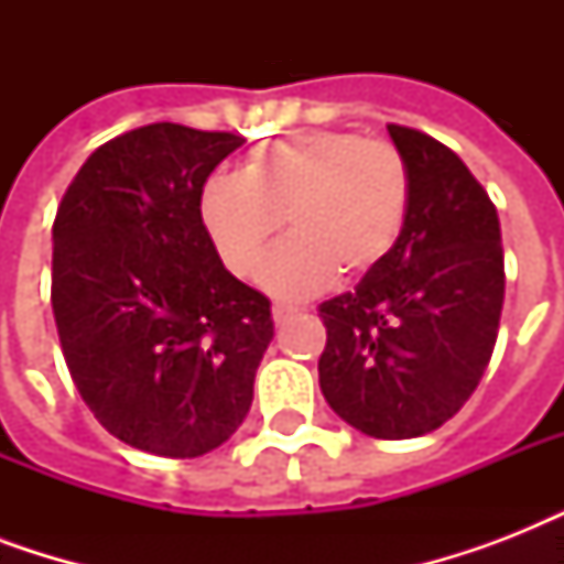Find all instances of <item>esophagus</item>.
<instances>
[{
	"instance_id": "1",
	"label": "esophagus",
	"mask_w": 564,
	"mask_h": 564,
	"mask_svg": "<svg viewBox=\"0 0 564 564\" xmlns=\"http://www.w3.org/2000/svg\"><path fill=\"white\" fill-rule=\"evenodd\" d=\"M295 313H299V310L290 307V304H274V307H272L274 325H283V322H286L290 316H295Z\"/></svg>"
}]
</instances>
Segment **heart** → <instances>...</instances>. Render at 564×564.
<instances>
[{
    "mask_svg": "<svg viewBox=\"0 0 564 564\" xmlns=\"http://www.w3.org/2000/svg\"><path fill=\"white\" fill-rule=\"evenodd\" d=\"M410 170L392 143L354 131H310L260 143L242 175H213L198 216L230 274L257 278L281 221L290 239L265 265V290L304 299L371 272L401 237Z\"/></svg>",
    "mask_w": 564,
    "mask_h": 564,
    "instance_id": "b5f03b06",
    "label": "heart"
}]
</instances>
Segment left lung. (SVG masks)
Here are the masks:
<instances>
[{"mask_svg": "<svg viewBox=\"0 0 564 564\" xmlns=\"http://www.w3.org/2000/svg\"><path fill=\"white\" fill-rule=\"evenodd\" d=\"M410 170L401 237L354 292L318 307V383L330 410L375 438L433 433L480 383L503 310L495 204L447 145L389 126Z\"/></svg>", "mask_w": 564, "mask_h": 564, "instance_id": "1", "label": "left lung"}]
</instances>
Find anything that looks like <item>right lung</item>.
<instances>
[{
	"label": "right lung",
	"mask_w": 564,
	"mask_h": 564,
	"mask_svg": "<svg viewBox=\"0 0 564 564\" xmlns=\"http://www.w3.org/2000/svg\"><path fill=\"white\" fill-rule=\"evenodd\" d=\"M246 143L154 122L113 137L52 225V310L84 403L108 433L189 459L228 442L254 398L272 307L221 265L198 216L210 172Z\"/></svg>",
	"instance_id": "right-lung-1"
}]
</instances>
